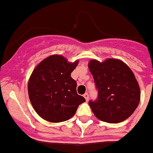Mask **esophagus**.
<instances>
[{
  "label": "esophagus",
  "mask_w": 153,
  "mask_h": 153,
  "mask_svg": "<svg viewBox=\"0 0 153 153\" xmlns=\"http://www.w3.org/2000/svg\"><path fill=\"white\" fill-rule=\"evenodd\" d=\"M84 97L85 98L86 101L89 100V94H88V93H85V94H84Z\"/></svg>",
  "instance_id": "1"
}]
</instances>
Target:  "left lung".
<instances>
[{"label":"left lung","mask_w":153,"mask_h":153,"mask_svg":"<svg viewBox=\"0 0 153 153\" xmlns=\"http://www.w3.org/2000/svg\"><path fill=\"white\" fill-rule=\"evenodd\" d=\"M88 66L98 91L96 100L89 102L95 117L112 123L131 117L140 101L139 85L131 69L113 59L103 62L91 60Z\"/></svg>","instance_id":"1"}]
</instances>
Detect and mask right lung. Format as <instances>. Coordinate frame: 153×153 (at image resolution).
Returning <instances> with one entry per match:
<instances>
[{
	"label": "right lung",
	"mask_w": 153,
	"mask_h": 153,
	"mask_svg": "<svg viewBox=\"0 0 153 153\" xmlns=\"http://www.w3.org/2000/svg\"><path fill=\"white\" fill-rule=\"evenodd\" d=\"M78 64L68 62L61 55L44 59L33 71L28 84L30 100L36 113L49 122L59 123L75 115L85 98L76 92L71 73Z\"/></svg>",
	"instance_id": "obj_1"
}]
</instances>
